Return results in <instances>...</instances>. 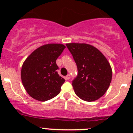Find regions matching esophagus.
I'll use <instances>...</instances> for the list:
<instances>
[{
	"mask_svg": "<svg viewBox=\"0 0 133 133\" xmlns=\"http://www.w3.org/2000/svg\"><path fill=\"white\" fill-rule=\"evenodd\" d=\"M70 79V75H68L66 77H65V79H66V80H69Z\"/></svg>",
	"mask_w": 133,
	"mask_h": 133,
	"instance_id": "34e87169",
	"label": "esophagus"
}]
</instances>
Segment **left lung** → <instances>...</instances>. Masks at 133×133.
I'll return each instance as SVG.
<instances>
[{
	"instance_id": "8db88e82",
	"label": "left lung",
	"mask_w": 133,
	"mask_h": 133,
	"mask_svg": "<svg viewBox=\"0 0 133 133\" xmlns=\"http://www.w3.org/2000/svg\"><path fill=\"white\" fill-rule=\"evenodd\" d=\"M66 46L78 70L72 83L75 94L84 101L97 100L105 94L112 80V69L107 58L91 45L72 43Z\"/></svg>"
}]
</instances>
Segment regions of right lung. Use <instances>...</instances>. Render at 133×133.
I'll return each mask as SVG.
<instances>
[{
	"mask_svg": "<svg viewBox=\"0 0 133 133\" xmlns=\"http://www.w3.org/2000/svg\"><path fill=\"white\" fill-rule=\"evenodd\" d=\"M65 48L63 44L44 45L34 50L24 61L22 83L33 99L45 101L60 93L65 79L57 72L56 61Z\"/></svg>",
	"mask_w": 133,
	"mask_h": 133,
	"instance_id": "obj_1",
	"label": "right lung"
}]
</instances>
